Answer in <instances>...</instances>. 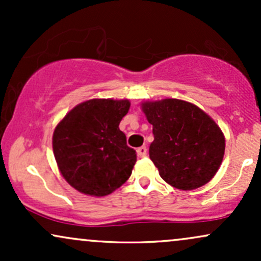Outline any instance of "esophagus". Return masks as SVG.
Segmentation results:
<instances>
[{
  "mask_svg": "<svg viewBox=\"0 0 261 261\" xmlns=\"http://www.w3.org/2000/svg\"><path fill=\"white\" fill-rule=\"evenodd\" d=\"M137 154L140 157H146V154H147V147L146 146H141V147L137 148Z\"/></svg>",
  "mask_w": 261,
  "mask_h": 261,
  "instance_id": "34e87169",
  "label": "esophagus"
}]
</instances>
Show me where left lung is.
<instances>
[{"instance_id": "left-lung-1", "label": "left lung", "mask_w": 261, "mask_h": 261, "mask_svg": "<svg viewBox=\"0 0 261 261\" xmlns=\"http://www.w3.org/2000/svg\"><path fill=\"white\" fill-rule=\"evenodd\" d=\"M142 110L153 126L149 158L164 181L194 190L216 174L224 154V136L211 118L180 99L146 101Z\"/></svg>"}]
</instances>
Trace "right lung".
Wrapping results in <instances>:
<instances>
[{"label": "right lung", "mask_w": 261, "mask_h": 261, "mask_svg": "<svg viewBox=\"0 0 261 261\" xmlns=\"http://www.w3.org/2000/svg\"><path fill=\"white\" fill-rule=\"evenodd\" d=\"M128 108V100L91 99L59 122L53 136L54 155L62 176L76 190L106 196L131 175L136 151L119 128Z\"/></svg>", "instance_id": "add662e5"}]
</instances>
